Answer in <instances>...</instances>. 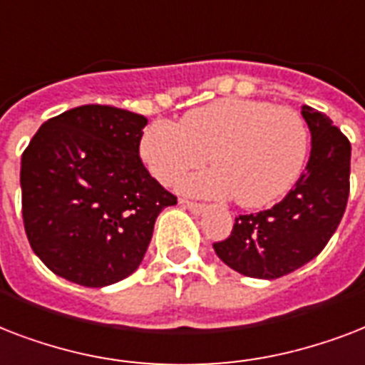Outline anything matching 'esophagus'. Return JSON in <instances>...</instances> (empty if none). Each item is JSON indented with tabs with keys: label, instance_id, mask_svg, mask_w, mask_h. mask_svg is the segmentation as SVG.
<instances>
[{
	"label": "esophagus",
	"instance_id": "1",
	"mask_svg": "<svg viewBox=\"0 0 365 365\" xmlns=\"http://www.w3.org/2000/svg\"><path fill=\"white\" fill-rule=\"evenodd\" d=\"M180 205H182V207L188 209V211H192V213H196V215L203 213V211H205V209H207V205H205V203L188 202V200H180Z\"/></svg>",
	"mask_w": 365,
	"mask_h": 365
}]
</instances>
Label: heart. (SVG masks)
I'll return each instance as SVG.
<instances>
[{
  "instance_id": "b5f03b06",
  "label": "heart",
  "mask_w": 365,
  "mask_h": 365,
  "mask_svg": "<svg viewBox=\"0 0 365 365\" xmlns=\"http://www.w3.org/2000/svg\"><path fill=\"white\" fill-rule=\"evenodd\" d=\"M309 127L289 106L253 98H222L180 120L154 121L140 137V158L165 186L211 162L217 168L185 180L192 196H236L244 207L278 202L301 177L309 156Z\"/></svg>"
}]
</instances>
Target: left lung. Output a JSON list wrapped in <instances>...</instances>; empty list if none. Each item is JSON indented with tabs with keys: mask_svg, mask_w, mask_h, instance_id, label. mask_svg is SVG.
Returning <instances> with one entry per match:
<instances>
[{
	"mask_svg": "<svg viewBox=\"0 0 365 365\" xmlns=\"http://www.w3.org/2000/svg\"><path fill=\"white\" fill-rule=\"evenodd\" d=\"M312 148L295 188L274 207L236 217L230 236L213 244L225 264L250 278L274 279L320 253L343 219L350 190V143L326 114L304 104Z\"/></svg>",
	"mask_w": 365,
	"mask_h": 365,
	"instance_id": "1",
	"label": "left lung"
}]
</instances>
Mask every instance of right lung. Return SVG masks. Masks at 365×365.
Instances as JSON below:
<instances>
[{
  "mask_svg": "<svg viewBox=\"0 0 365 365\" xmlns=\"http://www.w3.org/2000/svg\"><path fill=\"white\" fill-rule=\"evenodd\" d=\"M146 123L129 110L86 104L45 121L28 144L24 230L56 276L104 287L143 262L158 215L177 203L138 156Z\"/></svg>",
  "mask_w": 365,
  "mask_h": 365,
  "instance_id": "add662e5",
  "label": "right lung"
}]
</instances>
